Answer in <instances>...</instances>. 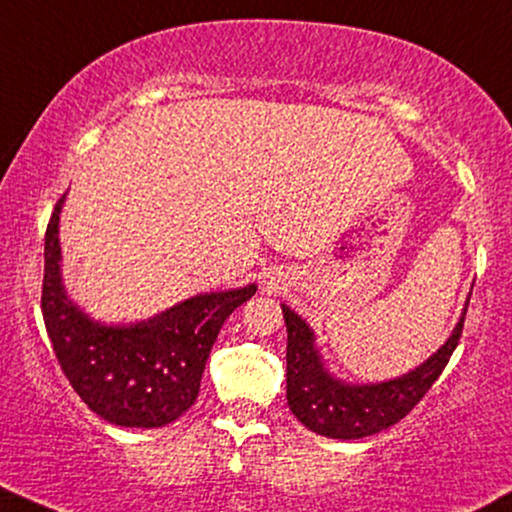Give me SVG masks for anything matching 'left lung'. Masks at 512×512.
Returning <instances> with one entry per match:
<instances>
[{"mask_svg": "<svg viewBox=\"0 0 512 512\" xmlns=\"http://www.w3.org/2000/svg\"><path fill=\"white\" fill-rule=\"evenodd\" d=\"M472 295V290H470ZM468 302L449 338L423 364L380 383H349L331 373L323 361L316 335L300 314L281 304L288 331L286 397L293 416L307 430L331 439H361L392 428L409 413L442 375L461 338Z\"/></svg>", "mask_w": 512, "mask_h": 512, "instance_id": "obj_1", "label": "left lung"}]
</instances>
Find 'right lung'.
<instances>
[{
    "mask_svg": "<svg viewBox=\"0 0 512 512\" xmlns=\"http://www.w3.org/2000/svg\"><path fill=\"white\" fill-rule=\"evenodd\" d=\"M56 203L44 236V326L63 373L84 404L120 428H163L198 397L219 328L255 295L257 283L200 293L132 323H103L68 295Z\"/></svg>",
    "mask_w": 512,
    "mask_h": 512,
    "instance_id": "right-lung-1",
    "label": "right lung"
}]
</instances>
